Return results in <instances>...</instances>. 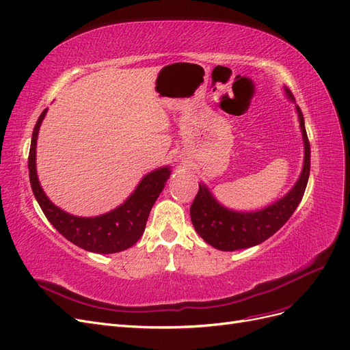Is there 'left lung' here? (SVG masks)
<instances>
[{
    "label": "left lung",
    "mask_w": 350,
    "mask_h": 350,
    "mask_svg": "<svg viewBox=\"0 0 350 350\" xmlns=\"http://www.w3.org/2000/svg\"><path fill=\"white\" fill-rule=\"evenodd\" d=\"M286 96L295 102V96L288 89ZM300 131L304 144L303 170L295 184L283 198L258 211H234L219 204L206 185L200 184L197 197L191 205V221L205 243L221 251H235L261 244L280 230L296 211L307 187L310 174V144L307 139L304 118L296 105Z\"/></svg>",
    "instance_id": "1"
}]
</instances>
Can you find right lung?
Here are the masks:
<instances>
[{"instance_id": "add662e5", "label": "right lung", "mask_w": 350, "mask_h": 350, "mask_svg": "<svg viewBox=\"0 0 350 350\" xmlns=\"http://www.w3.org/2000/svg\"><path fill=\"white\" fill-rule=\"evenodd\" d=\"M47 113V109L40 115L31 137L29 153L30 184L34 197L43 209L44 215L64 239L77 247L99 254H113L126 250L137 243L145 231L150 209L165 188V183L171 176V167L162 166L146 174L131 197L110 213L97 217H76L55 206L41 188L36 170L37 136Z\"/></svg>"}]
</instances>
